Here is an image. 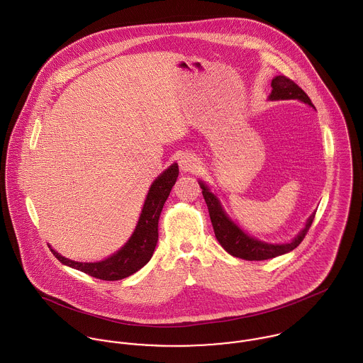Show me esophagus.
<instances>
[{
  "label": "esophagus",
  "instance_id": "34e87169",
  "mask_svg": "<svg viewBox=\"0 0 363 363\" xmlns=\"http://www.w3.org/2000/svg\"><path fill=\"white\" fill-rule=\"evenodd\" d=\"M179 166L183 172H196L199 167V160L191 154H183L179 157Z\"/></svg>",
  "mask_w": 363,
  "mask_h": 363
}]
</instances>
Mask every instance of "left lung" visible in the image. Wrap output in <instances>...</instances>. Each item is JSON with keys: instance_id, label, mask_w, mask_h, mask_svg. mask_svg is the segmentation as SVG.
<instances>
[{"instance_id": "left-lung-1", "label": "left lung", "mask_w": 363, "mask_h": 363, "mask_svg": "<svg viewBox=\"0 0 363 363\" xmlns=\"http://www.w3.org/2000/svg\"><path fill=\"white\" fill-rule=\"evenodd\" d=\"M272 91L268 96L269 101H301L303 104H311L309 96L303 92L302 88H299L294 81L284 75H277L272 78L271 82ZM200 187L203 189V197L207 203L209 218L213 226L215 238L220 243V246L233 257L249 259V261H261V259H274L282 255H286L296 249L302 240L305 239L311 222L314 219L315 212H313L306 220L305 228L289 242V243H267L259 240L250 235H247L243 229H240L226 213V211L222 208L220 201L218 197L211 191V189L203 180H199Z\"/></svg>"}]
</instances>
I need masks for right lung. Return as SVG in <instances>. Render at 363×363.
<instances>
[{
  "label": "right lung",
  "instance_id": "1",
  "mask_svg": "<svg viewBox=\"0 0 363 363\" xmlns=\"http://www.w3.org/2000/svg\"><path fill=\"white\" fill-rule=\"evenodd\" d=\"M179 176L177 163L170 164L164 172H162L150 187L144 207L141 211L137 226L127 240V243L107 259L96 262H82L67 259L52 250L54 257L78 271H82L91 277L104 281H118L127 278L141 269L154 255L157 243V222L167 200L172 187L174 186Z\"/></svg>",
  "mask_w": 363,
  "mask_h": 363
}]
</instances>
